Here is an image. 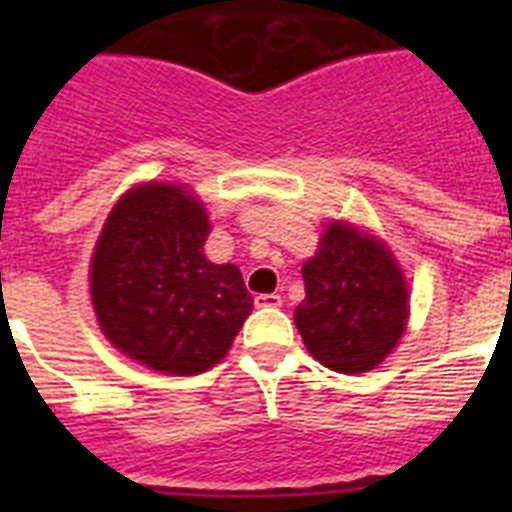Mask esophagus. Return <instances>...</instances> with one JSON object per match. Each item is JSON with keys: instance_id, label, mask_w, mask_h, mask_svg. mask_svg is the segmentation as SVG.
Instances as JSON below:
<instances>
[{"instance_id": "34e87169", "label": "esophagus", "mask_w": 512, "mask_h": 512, "mask_svg": "<svg viewBox=\"0 0 512 512\" xmlns=\"http://www.w3.org/2000/svg\"><path fill=\"white\" fill-rule=\"evenodd\" d=\"M256 307H282V297L279 295H256L253 297Z\"/></svg>"}]
</instances>
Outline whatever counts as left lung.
<instances>
[{"label":"left lung","instance_id":"8db88e82","mask_svg":"<svg viewBox=\"0 0 512 512\" xmlns=\"http://www.w3.org/2000/svg\"><path fill=\"white\" fill-rule=\"evenodd\" d=\"M305 300L295 325L307 351L341 374L382 364L408 325V284L395 256L372 233L330 223L302 266Z\"/></svg>","mask_w":512,"mask_h":512}]
</instances>
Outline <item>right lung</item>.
<instances>
[{
  "instance_id": "add662e5",
  "label": "right lung",
  "mask_w": 512,
  "mask_h": 512,
  "mask_svg": "<svg viewBox=\"0 0 512 512\" xmlns=\"http://www.w3.org/2000/svg\"><path fill=\"white\" fill-rule=\"evenodd\" d=\"M210 220L179 184L122 194L92 256V302L115 348L161 374L207 372L228 354L253 310L233 264L207 261Z\"/></svg>"
}]
</instances>
